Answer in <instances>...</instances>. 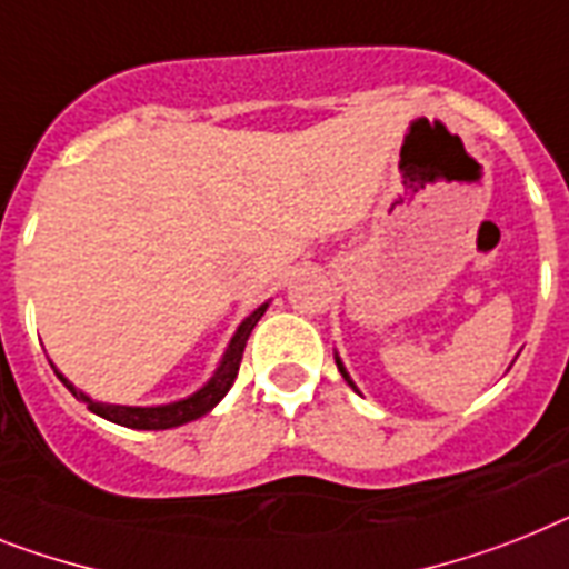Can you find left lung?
Returning <instances> with one entry per match:
<instances>
[{
  "instance_id": "left-lung-1",
  "label": "left lung",
  "mask_w": 569,
  "mask_h": 569,
  "mask_svg": "<svg viewBox=\"0 0 569 569\" xmlns=\"http://www.w3.org/2000/svg\"><path fill=\"white\" fill-rule=\"evenodd\" d=\"M336 365H338V370H341V376H343V379H347V385H350V388H352V390H356V385H352L350 373H347V370H343V365H341V358H338V356H336Z\"/></svg>"
}]
</instances>
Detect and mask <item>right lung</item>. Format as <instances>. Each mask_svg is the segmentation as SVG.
<instances>
[{"label": "right lung", "mask_w": 569, "mask_h": 569, "mask_svg": "<svg viewBox=\"0 0 569 569\" xmlns=\"http://www.w3.org/2000/svg\"><path fill=\"white\" fill-rule=\"evenodd\" d=\"M266 309H269V303H262V307H257L254 312L248 315L246 321L240 323V329L233 332L231 343H228L226 356H222V361H219L217 373L211 376V381H208L202 390H196L193 396H188V399H181V402L156 405V408H130V405L94 402V399H89L86 393H80V390L74 388V385H71L63 373H57V370L54 373H57V379L63 381L66 388L71 390V396H74V399H80V402L89 405V410H92V413L109 419V422L123 425V428H138V431H167V428H179V425L193 422V419L204 417L208 410H213L219 402H222V396L231 390L233 379H237V373H240L242 350H246L248 336H251V329L257 327V321H260Z\"/></svg>", "instance_id": "right-lung-1"}]
</instances>
